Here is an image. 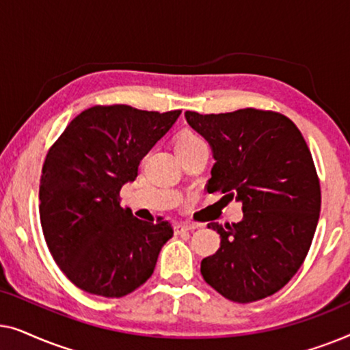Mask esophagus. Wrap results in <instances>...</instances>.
<instances>
[{
	"label": "esophagus",
	"instance_id": "34e87169",
	"mask_svg": "<svg viewBox=\"0 0 350 350\" xmlns=\"http://www.w3.org/2000/svg\"><path fill=\"white\" fill-rule=\"evenodd\" d=\"M198 228H199V224H196V223H178V224H175V234L193 231V229H198Z\"/></svg>",
	"mask_w": 350,
	"mask_h": 350
}]
</instances>
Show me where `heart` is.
<instances>
[{"instance_id":"obj_1","label":"heart","mask_w":350,"mask_h":350,"mask_svg":"<svg viewBox=\"0 0 350 350\" xmlns=\"http://www.w3.org/2000/svg\"><path fill=\"white\" fill-rule=\"evenodd\" d=\"M200 142L202 140H200L198 135H194V133H191V132H185V133H181L178 142H176V148L191 146V145H196V143H200Z\"/></svg>"}]
</instances>
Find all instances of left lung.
<instances>
[{"label":"left lung","mask_w":350,"mask_h":350,"mask_svg":"<svg viewBox=\"0 0 350 350\" xmlns=\"http://www.w3.org/2000/svg\"><path fill=\"white\" fill-rule=\"evenodd\" d=\"M212 148L208 193L242 204V221L210 223L221 237L204 258V280L236 303L274 295L303 265L319 223L320 183L299 129L280 113H185Z\"/></svg>","instance_id":"left-lung-1"}]
</instances>
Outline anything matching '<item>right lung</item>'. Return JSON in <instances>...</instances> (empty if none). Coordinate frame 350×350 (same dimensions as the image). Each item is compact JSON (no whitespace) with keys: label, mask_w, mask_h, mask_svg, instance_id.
<instances>
[{"label":"right lung","mask_w":350,"mask_h":350,"mask_svg":"<svg viewBox=\"0 0 350 350\" xmlns=\"http://www.w3.org/2000/svg\"><path fill=\"white\" fill-rule=\"evenodd\" d=\"M180 113L92 107L47 152L40 183L42 232L57 266L78 288L122 298L151 277L174 229L162 218L156 224L135 218L121 207L119 193Z\"/></svg>","instance_id":"add662e5"}]
</instances>
